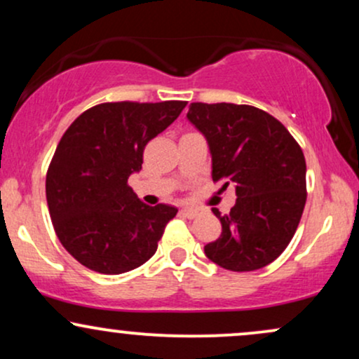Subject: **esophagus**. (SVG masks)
Masks as SVG:
<instances>
[{
  "label": "esophagus",
  "mask_w": 359,
  "mask_h": 359,
  "mask_svg": "<svg viewBox=\"0 0 359 359\" xmlns=\"http://www.w3.org/2000/svg\"><path fill=\"white\" fill-rule=\"evenodd\" d=\"M180 212H182L185 217H189V219H194V217L199 216V209L196 208H184Z\"/></svg>",
  "instance_id": "34e87169"
}]
</instances>
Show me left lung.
<instances>
[{"instance_id": "left-lung-1", "label": "left lung", "mask_w": 359, "mask_h": 359, "mask_svg": "<svg viewBox=\"0 0 359 359\" xmlns=\"http://www.w3.org/2000/svg\"><path fill=\"white\" fill-rule=\"evenodd\" d=\"M208 140L212 180L236 185L229 214L212 209L222 233L204 246L211 262L253 271L277 259L294 238L307 199L302 148L277 118L248 104L192 102L187 113Z\"/></svg>"}]
</instances>
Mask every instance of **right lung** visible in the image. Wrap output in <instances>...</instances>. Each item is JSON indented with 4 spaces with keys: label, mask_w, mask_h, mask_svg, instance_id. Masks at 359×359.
Here are the masks:
<instances>
[{
    "label": "right lung",
    "mask_w": 359,
    "mask_h": 359,
    "mask_svg": "<svg viewBox=\"0 0 359 359\" xmlns=\"http://www.w3.org/2000/svg\"><path fill=\"white\" fill-rule=\"evenodd\" d=\"M187 102H102L76 118L48 165L45 194L62 246L81 265L125 273L155 255L177 209L147 205L128 185L142 170L147 143L179 118Z\"/></svg>",
    "instance_id": "add662e5"
}]
</instances>
